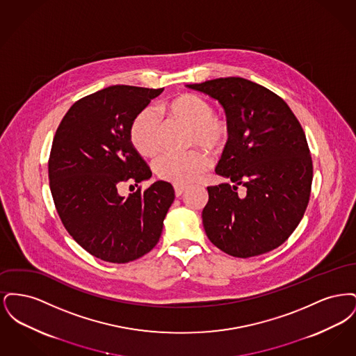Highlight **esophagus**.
<instances>
[{
	"label": "esophagus",
	"mask_w": 356,
	"mask_h": 356,
	"mask_svg": "<svg viewBox=\"0 0 356 356\" xmlns=\"http://www.w3.org/2000/svg\"><path fill=\"white\" fill-rule=\"evenodd\" d=\"M173 188H175V195H176L177 197H179V196H181V195H183V192L186 191V186H179V184H175Z\"/></svg>",
	"instance_id": "esophagus-1"
}]
</instances>
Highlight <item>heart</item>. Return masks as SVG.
<instances>
[{
    "label": "heart",
    "mask_w": 356,
    "mask_h": 356,
    "mask_svg": "<svg viewBox=\"0 0 356 356\" xmlns=\"http://www.w3.org/2000/svg\"><path fill=\"white\" fill-rule=\"evenodd\" d=\"M170 118L191 128V143L197 144L209 152L218 153L225 148L231 137L229 122L215 115L211 102L196 95H180L167 104ZM160 120L152 108L143 109L136 116L129 138L137 153L143 157H152L159 151ZM208 156L202 151H191L183 154L164 153L153 163L156 175L175 184H188L197 179L208 168Z\"/></svg>",
    "instance_id": "heart-1"
}]
</instances>
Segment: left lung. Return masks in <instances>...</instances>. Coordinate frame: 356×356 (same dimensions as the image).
I'll use <instances>...</instances> for the list:
<instances>
[{"mask_svg":"<svg viewBox=\"0 0 356 356\" xmlns=\"http://www.w3.org/2000/svg\"><path fill=\"white\" fill-rule=\"evenodd\" d=\"M186 86L220 102L231 127L216 167L229 183L207 188V236L235 257L270 252L295 231L309 202L312 159L300 122L282 97L241 77Z\"/></svg>","mask_w":356,"mask_h":356,"instance_id":"obj_1","label":"left lung"}]
</instances>
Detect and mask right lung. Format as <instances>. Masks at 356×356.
Segmentation results:
<instances>
[{
	"mask_svg": "<svg viewBox=\"0 0 356 356\" xmlns=\"http://www.w3.org/2000/svg\"><path fill=\"white\" fill-rule=\"evenodd\" d=\"M163 90L113 85L85 96L69 108L53 138L48 172L57 213L69 235L104 261L148 254L175 200L173 186L163 180L119 195L122 183L137 186L152 176L129 128Z\"/></svg>",
	"mask_w": 356,
	"mask_h": 356,
	"instance_id": "right-lung-1",
	"label": "right lung"
}]
</instances>
